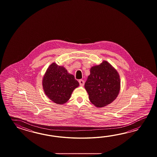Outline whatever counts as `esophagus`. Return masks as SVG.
Returning a JSON list of instances; mask_svg holds the SVG:
<instances>
[{
  "instance_id": "1",
  "label": "esophagus",
  "mask_w": 157,
  "mask_h": 157,
  "mask_svg": "<svg viewBox=\"0 0 157 157\" xmlns=\"http://www.w3.org/2000/svg\"><path fill=\"white\" fill-rule=\"evenodd\" d=\"M78 82H79V83H80V85L81 86H82L84 85L85 81H84L83 80H80L78 81Z\"/></svg>"
}]
</instances>
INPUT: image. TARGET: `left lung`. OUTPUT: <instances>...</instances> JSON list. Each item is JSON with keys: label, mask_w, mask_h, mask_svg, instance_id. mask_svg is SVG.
Returning a JSON list of instances; mask_svg holds the SVG:
<instances>
[{"label": "left lung", "mask_w": 157, "mask_h": 157, "mask_svg": "<svg viewBox=\"0 0 157 157\" xmlns=\"http://www.w3.org/2000/svg\"><path fill=\"white\" fill-rule=\"evenodd\" d=\"M120 78L117 71L107 61L91 67L85 83L90 101L97 107L111 103L120 90Z\"/></svg>", "instance_id": "left-lung-1"}]
</instances>
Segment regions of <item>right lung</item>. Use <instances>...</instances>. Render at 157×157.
<instances>
[{
  "label": "right lung",
  "instance_id": "right-lung-1",
  "mask_svg": "<svg viewBox=\"0 0 157 157\" xmlns=\"http://www.w3.org/2000/svg\"><path fill=\"white\" fill-rule=\"evenodd\" d=\"M79 83L67 70L53 63L47 69L43 80V86L47 97L58 104L66 103Z\"/></svg>",
  "mask_w": 157,
  "mask_h": 157
}]
</instances>
